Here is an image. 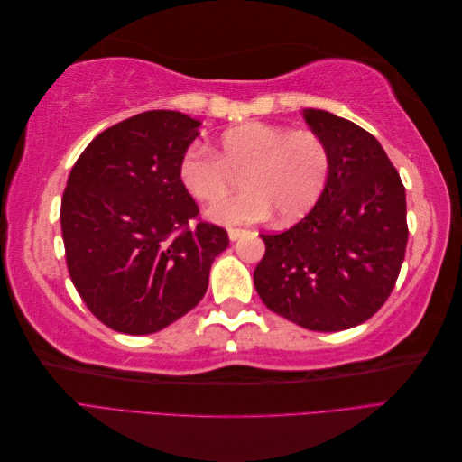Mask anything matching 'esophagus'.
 Listing matches in <instances>:
<instances>
[{
	"label": "esophagus",
	"mask_w": 462,
	"mask_h": 462,
	"mask_svg": "<svg viewBox=\"0 0 462 462\" xmlns=\"http://www.w3.org/2000/svg\"><path fill=\"white\" fill-rule=\"evenodd\" d=\"M248 231L246 229H229L227 231V235H229V241H236V239H241L243 235H246Z\"/></svg>",
	"instance_id": "esophagus-1"
}]
</instances>
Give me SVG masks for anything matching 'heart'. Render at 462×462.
I'll return each instance as SVG.
<instances>
[{"label": "heart", "instance_id": "1", "mask_svg": "<svg viewBox=\"0 0 462 462\" xmlns=\"http://www.w3.org/2000/svg\"><path fill=\"white\" fill-rule=\"evenodd\" d=\"M331 156L324 138L309 129L245 123L221 136L209 152L190 146L179 162V180L194 200L214 202L241 175V192L208 208L206 216L221 226H246L270 219L291 223L321 197Z\"/></svg>", "mask_w": 462, "mask_h": 462}]
</instances>
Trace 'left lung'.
Masks as SVG:
<instances>
[{"mask_svg": "<svg viewBox=\"0 0 462 462\" xmlns=\"http://www.w3.org/2000/svg\"><path fill=\"white\" fill-rule=\"evenodd\" d=\"M302 116L329 148V177L297 226L260 235L254 287L272 312L312 331H341L372 318L395 287L409 241L407 197L375 136L324 109Z\"/></svg>", "mask_w": 462, "mask_h": 462, "instance_id": "obj_1", "label": "left lung"}]
</instances>
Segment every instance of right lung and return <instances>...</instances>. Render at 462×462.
I'll return each instance as SVG.
<instances>
[{"instance_id": "add662e5", "label": "right lung", "mask_w": 462, "mask_h": 462, "mask_svg": "<svg viewBox=\"0 0 462 462\" xmlns=\"http://www.w3.org/2000/svg\"><path fill=\"white\" fill-rule=\"evenodd\" d=\"M200 121L170 109L125 119L80 153L61 199L69 275L119 333H156L197 306L227 231L199 217L179 162Z\"/></svg>"}]
</instances>
